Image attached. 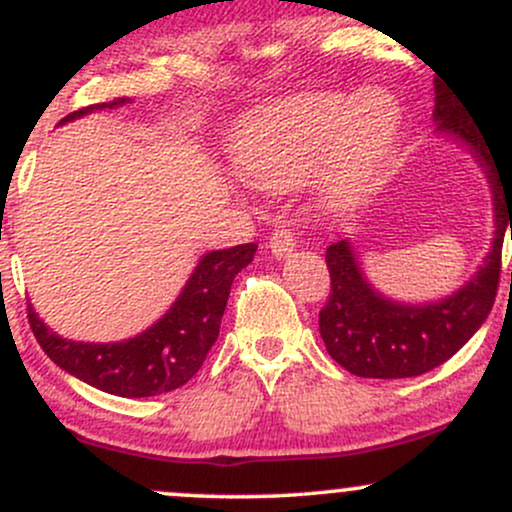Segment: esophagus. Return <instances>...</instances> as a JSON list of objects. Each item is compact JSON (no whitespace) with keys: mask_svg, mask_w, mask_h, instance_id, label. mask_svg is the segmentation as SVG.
<instances>
[{"mask_svg":"<svg viewBox=\"0 0 512 512\" xmlns=\"http://www.w3.org/2000/svg\"><path fill=\"white\" fill-rule=\"evenodd\" d=\"M293 248H296V231L289 226H276L269 236V250H272L274 257H286L291 255Z\"/></svg>","mask_w":512,"mask_h":512,"instance_id":"esophagus-1","label":"esophagus"}]
</instances>
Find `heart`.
<instances>
[{
    "label": "heart",
    "instance_id": "b5f03b06",
    "mask_svg": "<svg viewBox=\"0 0 512 512\" xmlns=\"http://www.w3.org/2000/svg\"><path fill=\"white\" fill-rule=\"evenodd\" d=\"M399 110L385 93L303 96L264 110L245 132L240 168L267 187L291 185L320 161V187L334 204L351 202L373 182L397 137Z\"/></svg>",
    "mask_w": 512,
    "mask_h": 512
}]
</instances>
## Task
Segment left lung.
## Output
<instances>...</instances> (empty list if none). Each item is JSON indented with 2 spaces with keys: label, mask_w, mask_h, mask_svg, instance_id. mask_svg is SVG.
Wrapping results in <instances>:
<instances>
[{
  "label": "left lung",
  "mask_w": 512,
  "mask_h": 512,
  "mask_svg": "<svg viewBox=\"0 0 512 512\" xmlns=\"http://www.w3.org/2000/svg\"><path fill=\"white\" fill-rule=\"evenodd\" d=\"M436 120L438 129H448L467 142L489 173L498 221L493 250L479 274L455 296L433 305H399L370 289L346 240L330 245L325 252L330 296L320 310V334L327 354L358 378H414L443 366L479 330L496 301L503 236L508 221L512 226V185L505 187L486 134L440 81Z\"/></svg>",
  "instance_id": "left-lung-1"
}]
</instances>
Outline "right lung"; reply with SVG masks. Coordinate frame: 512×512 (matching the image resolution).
I'll return each instance as SVG.
<instances>
[{
	"instance_id": "add662e5",
	"label": "right lung",
	"mask_w": 512,
	"mask_h": 512,
	"mask_svg": "<svg viewBox=\"0 0 512 512\" xmlns=\"http://www.w3.org/2000/svg\"><path fill=\"white\" fill-rule=\"evenodd\" d=\"M125 103H93L74 110L62 122ZM257 245L216 250L202 257L185 291L151 330L120 344H84L57 337L28 305V322L40 349L62 370L117 397H154L190 383L219 339L223 310L236 274L248 267Z\"/></svg>"
}]
</instances>
